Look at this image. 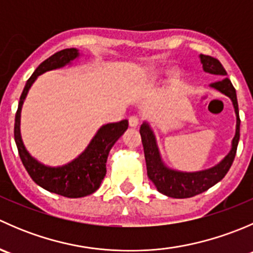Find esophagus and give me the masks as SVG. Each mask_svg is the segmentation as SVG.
<instances>
[{
    "instance_id": "esophagus-1",
    "label": "esophagus",
    "mask_w": 253,
    "mask_h": 253,
    "mask_svg": "<svg viewBox=\"0 0 253 253\" xmlns=\"http://www.w3.org/2000/svg\"><path fill=\"white\" fill-rule=\"evenodd\" d=\"M128 124H129V127H137L139 124V117L136 116V115H132V116H129L128 119Z\"/></svg>"
}]
</instances>
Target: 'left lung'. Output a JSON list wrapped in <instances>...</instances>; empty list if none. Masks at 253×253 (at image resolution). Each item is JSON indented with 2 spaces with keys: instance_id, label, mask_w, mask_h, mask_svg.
I'll use <instances>...</instances> for the list:
<instances>
[{
  "instance_id": "left-lung-1",
  "label": "left lung",
  "mask_w": 253,
  "mask_h": 253,
  "mask_svg": "<svg viewBox=\"0 0 253 253\" xmlns=\"http://www.w3.org/2000/svg\"><path fill=\"white\" fill-rule=\"evenodd\" d=\"M201 63L203 65V70L206 72L216 76H226V71L219 60L208 55H200ZM211 88L216 89L220 93L225 94L233 101L234 109L236 114V132L231 143V150L219 164L211 169L202 170L196 172H183L177 170H171L163 163L160 158L159 149H158L155 136L152 128L147 122H143L139 129L142 137L143 148H144V158L147 164L148 177L152 180L157 190L163 195L172 198H190L196 195L205 192L215 183H218L221 178L228 174L229 169L233 165L236 155L237 144L240 139V117H239V105L235 88L231 84L230 79L223 78L218 82L211 84Z\"/></svg>"
}]
</instances>
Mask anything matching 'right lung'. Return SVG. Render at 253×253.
<instances>
[{
	"mask_svg": "<svg viewBox=\"0 0 253 253\" xmlns=\"http://www.w3.org/2000/svg\"><path fill=\"white\" fill-rule=\"evenodd\" d=\"M78 56L79 52L77 48H65L53 53L47 60L40 63L23 89L16 112V121H14V141L20 160L28 174L40 187L45 188L48 192L68 198L84 197L98 190L106 175V160H108L109 152L117 139L128 128L127 120L104 125L96 132L86 149L73 162L63 167H46L34 159L25 149L20 137V110L30 86L40 75L47 71L63 67Z\"/></svg>",
	"mask_w": 253,
	"mask_h": 253,
	"instance_id": "add662e5",
	"label": "right lung"
}]
</instances>
